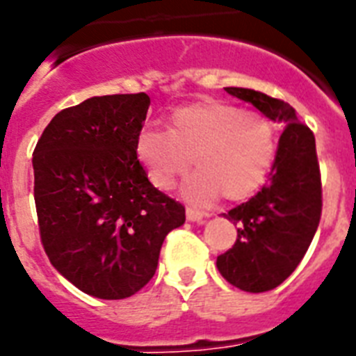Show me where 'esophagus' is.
Returning a JSON list of instances; mask_svg holds the SVG:
<instances>
[{
    "label": "esophagus",
    "instance_id": "esophagus-1",
    "mask_svg": "<svg viewBox=\"0 0 356 356\" xmlns=\"http://www.w3.org/2000/svg\"><path fill=\"white\" fill-rule=\"evenodd\" d=\"M186 219L190 220V222H202V219H204V213H201V211H197V210H192V208H188Z\"/></svg>",
    "mask_w": 356,
    "mask_h": 356
}]
</instances>
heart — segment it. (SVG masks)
Here are the masks:
<instances>
[{
  "instance_id": "obj_1",
  "label": "heart",
  "mask_w": 356,
  "mask_h": 356,
  "mask_svg": "<svg viewBox=\"0 0 356 356\" xmlns=\"http://www.w3.org/2000/svg\"><path fill=\"white\" fill-rule=\"evenodd\" d=\"M277 146V124L268 115L204 99L173 110L168 130L146 122L137 134L136 154L161 190L173 188L193 159L197 172L181 193L206 206L219 195L234 202L252 197L273 166Z\"/></svg>"
}]
</instances>
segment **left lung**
<instances>
[{"instance_id":"1","label":"left lung","mask_w":356,"mask_h":356,"mask_svg":"<svg viewBox=\"0 0 356 356\" xmlns=\"http://www.w3.org/2000/svg\"><path fill=\"white\" fill-rule=\"evenodd\" d=\"M226 92L284 127L268 183L250 201L224 213L237 224V241L217 257V268L229 284L262 293L293 273L321 222L322 184L315 136L284 101L252 88L228 86Z\"/></svg>"}]
</instances>
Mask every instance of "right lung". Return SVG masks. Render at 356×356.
<instances>
[{"mask_svg": "<svg viewBox=\"0 0 356 356\" xmlns=\"http://www.w3.org/2000/svg\"><path fill=\"white\" fill-rule=\"evenodd\" d=\"M150 97H90L61 110L35 145L34 199L44 252L92 297H132L150 282L184 206L148 181L136 154Z\"/></svg>", "mask_w": 356, "mask_h": 356, "instance_id": "obj_1", "label": "right lung"}]
</instances>
